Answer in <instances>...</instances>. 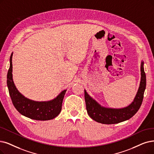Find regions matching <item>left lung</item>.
Returning a JSON list of instances; mask_svg holds the SVG:
<instances>
[{
    "label": "left lung",
    "instance_id": "obj_1",
    "mask_svg": "<svg viewBox=\"0 0 154 154\" xmlns=\"http://www.w3.org/2000/svg\"><path fill=\"white\" fill-rule=\"evenodd\" d=\"M141 79L137 93L132 102L121 108H111L102 106L92 98L85 90V99L87 113L94 121L102 124L111 125L130 119L137 112L143 101L146 88V75L144 71V62L141 60Z\"/></svg>",
    "mask_w": 154,
    "mask_h": 154
}]
</instances>
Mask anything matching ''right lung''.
Here are the masks:
<instances>
[{
	"instance_id": "add662e5",
	"label": "right lung",
	"mask_w": 154,
	"mask_h": 154,
	"mask_svg": "<svg viewBox=\"0 0 154 154\" xmlns=\"http://www.w3.org/2000/svg\"><path fill=\"white\" fill-rule=\"evenodd\" d=\"M13 52L10 57V66L7 75V85L11 98L16 110L23 116L38 121L53 119L61 111L62 103L66 89L63 90L54 98L47 101H35L29 99L18 91L13 78Z\"/></svg>"
}]
</instances>
